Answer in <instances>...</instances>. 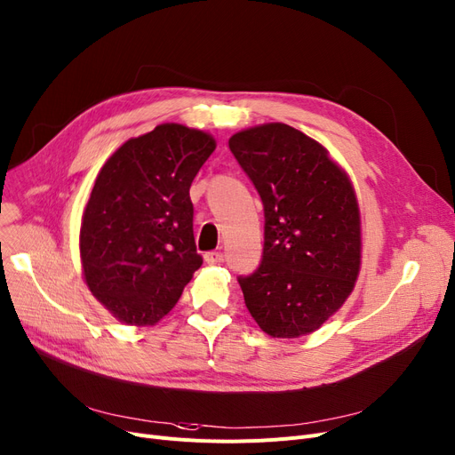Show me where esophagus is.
I'll list each match as a JSON object with an SVG mask.
<instances>
[{"label":"esophagus","instance_id":"obj_1","mask_svg":"<svg viewBox=\"0 0 455 455\" xmlns=\"http://www.w3.org/2000/svg\"><path fill=\"white\" fill-rule=\"evenodd\" d=\"M204 260H206L208 264H212V266L221 264V262H223V252H221V251H210V252L204 254Z\"/></svg>","mask_w":455,"mask_h":455}]
</instances>
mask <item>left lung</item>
Returning a JSON list of instances; mask_svg holds the SVG:
<instances>
[{
  "label": "left lung",
  "mask_w": 455,
  "mask_h": 455,
  "mask_svg": "<svg viewBox=\"0 0 455 455\" xmlns=\"http://www.w3.org/2000/svg\"><path fill=\"white\" fill-rule=\"evenodd\" d=\"M230 152L264 204V252L238 276L245 305L273 339L320 329L361 269V213L342 167L303 132L269 123L234 133Z\"/></svg>",
  "instance_id": "1"
}]
</instances>
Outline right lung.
Listing matches in <instances>:
<instances>
[{"mask_svg": "<svg viewBox=\"0 0 455 455\" xmlns=\"http://www.w3.org/2000/svg\"><path fill=\"white\" fill-rule=\"evenodd\" d=\"M215 150L210 133L160 124L128 140L96 176L80 230L85 283L128 325H154L203 266L191 182Z\"/></svg>", "mask_w": 455, "mask_h": 455, "instance_id": "right-lung-1", "label": "right lung"}]
</instances>
